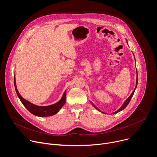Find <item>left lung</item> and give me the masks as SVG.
I'll list each match as a JSON object with an SVG mask.
<instances>
[{"label":"left lung","instance_id":"8db88e82","mask_svg":"<svg viewBox=\"0 0 157 157\" xmlns=\"http://www.w3.org/2000/svg\"><path fill=\"white\" fill-rule=\"evenodd\" d=\"M137 75V80H136V87H135V89H134V90H133V91L132 92V93L131 94V95L128 98V99L124 102V103L123 104V105L121 106V107L118 110H117V111H116L115 113H113V114H116V113H119V112H120V111H121V110H124L126 107H127V105L128 104V103H129V102L130 101V100H131V98H132V97L133 96V94H134V92H135V90H136V87H137V82H138V74ZM93 105L95 107V108H96V109H98V110H99L100 111V110L99 109H98L94 104H93Z\"/></svg>","mask_w":157,"mask_h":157}]
</instances>
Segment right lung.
I'll list each match as a JSON object with an SVG mask.
<instances>
[{
    "label": "right lung",
    "instance_id": "right-lung-1",
    "mask_svg": "<svg viewBox=\"0 0 157 157\" xmlns=\"http://www.w3.org/2000/svg\"><path fill=\"white\" fill-rule=\"evenodd\" d=\"M14 86L15 88V91L18 97L19 98L21 103L27 108V109L32 114L39 116V117H48L52 116L56 114L60 110V109L64 105L66 102V91L64 93L61 100L56 102V104L48 105V106H38L36 105L29 101L25 100L21 96L20 93H18L17 86L15 83V78L14 77Z\"/></svg>",
    "mask_w": 157,
    "mask_h": 157
}]
</instances>
